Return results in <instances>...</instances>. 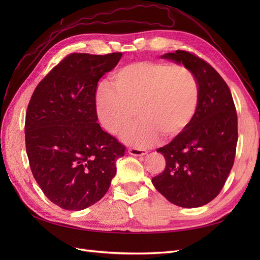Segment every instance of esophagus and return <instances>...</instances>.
<instances>
[{"label":"esophagus","mask_w":260,"mask_h":260,"mask_svg":"<svg viewBox=\"0 0 260 260\" xmlns=\"http://www.w3.org/2000/svg\"><path fill=\"white\" fill-rule=\"evenodd\" d=\"M128 153L132 156H144L147 154L146 149H142V148H129L128 149Z\"/></svg>","instance_id":"esophagus-1"}]
</instances>
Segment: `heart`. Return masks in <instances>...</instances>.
Here are the masks:
<instances>
[{
  "mask_svg": "<svg viewBox=\"0 0 260 260\" xmlns=\"http://www.w3.org/2000/svg\"><path fill=\"white\" fill-rule=\"evenodd\" d=\"M200 85L184 66L161 61H137L109 77V88L101 85L95 95L99 120L106 131L117 135L137 111L139 120L123 129L125 144L146 148L164 135L175 139L198 112Z\"/></svg>",
  "mask_w": 260,
  "mask_h": 260,
  "instance_id": "obj_1",
  "label": "heart"
}]
</instances>
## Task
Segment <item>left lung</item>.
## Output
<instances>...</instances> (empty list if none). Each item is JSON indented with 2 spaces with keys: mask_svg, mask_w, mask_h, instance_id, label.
Listing matches in <instances>:
<instances>
[{
  "mask_svg": "<svg viewBox=\"0 0 260 260\" xmlns=\"http://www.w3.org/2000/svg\"><path fill=\"white\" fill-rule=\"evenodd\" d=\"M160 58L182 64L195 75L200 104L190 125L157 149L166 159V168L152 183L177 206L201 207L221 191L232 169L238 143L237 111L229 86L205 60L180 50Z\"/></svg>",
  "mask_w": 260,
  "mask_h": 260,
  "instance_id": "left-lung-1",
  "label": "left lung"
}]
</instances>
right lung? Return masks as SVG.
<instances>
[{"label":"right lung","mask_w":260,"mask_h":260,"mask_svg":"<svg viewBox=\"0 0 260 260\" xmlns=\"http://www.w3.org/2000/svg\"><path fill=\"white\" fill-rule=\"evenodd\" d=\"M121 53L68 55L38 84L26 114L31 171L55 205L82 210L99 202L116 175L125 147L98 123V82Z\"/></svg>","instance_id":"add662e5"}]
</instances>
